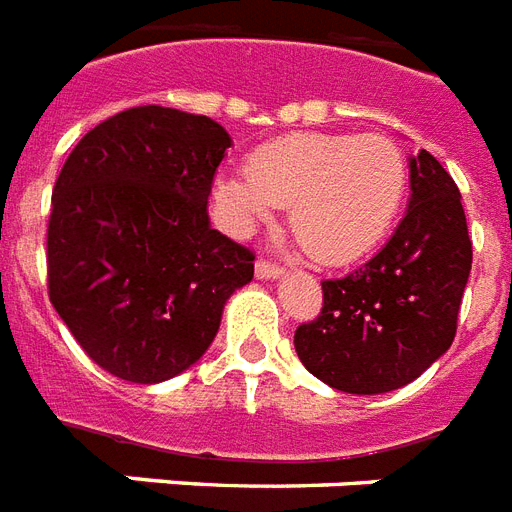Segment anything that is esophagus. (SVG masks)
<instances>
[{
  "label": "esophagus",
  "instance_id": "1",
  "mask_svg": "<svg viewBox=\"0 0 512 512\" xmlns=\"http://www.w3.org/2000/svg\"><path fill=\"white\" fill-rule=\"evenodd\" d=\"M256 275H259L261 280H275V277L285 275V269H282L280 264H275V261L259 259L256 261Z\"/></svg>",
  "mask_w": 512,
  "mask_h": 512
}]
</instances>
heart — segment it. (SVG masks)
Segmentation results:
<instances>
[{
	"mask_svg": "<svg viewBox=\"0 0 512 512\" xmlns=\"http://www.w3.org/2000/svg\"><path fill=\"white\" fill-rule=\"evenodd\" d=\"M404 195L407 161L383 134H285L256 147L248 171L216 182V200L235 230L290 206V230L320 264H346L372 251Z\"/></svg>",
	"mask_w": 512,
	"mask_h": 512,
	"instance_id": "1",
	"label": "heart"
}]
</instances>
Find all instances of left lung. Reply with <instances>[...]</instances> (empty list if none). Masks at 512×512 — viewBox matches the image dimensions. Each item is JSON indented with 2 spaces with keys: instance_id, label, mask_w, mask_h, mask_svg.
I'll list each match as a JSON object with an SVG mask.
<instances>
[{
  "instance_id": "1",
  "label": "left lung",
  "mask_w": 512,
  "mask_h": 512,
  "mask_svg": "<svg viewBox=\"0 0 512 512\" xmlns=\"http://www.w3.org/2000/svg\"><path fill=\"white\" fill-rule=\"evenodd\" d=\"M410 206L367 264L322 282V309L298 325V359L346 394H386L420 378L457 333L473 264L460 190L428 150L410 158Z\"/></svg>"
}]
</instances>
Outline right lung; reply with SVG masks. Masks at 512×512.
<instances>
[{
  "label": "right lung",
  "mask_w": 512,
  "mask_h": 512,
  "mask_svg": "<svg viewBox=\"0 0 512 512\" xmlns=\"http://www.w3.org/2000/svg\"><path fill=\"white\" fill-rule=\"evenodd\" d=\"M232 145L224 126L177 108L121 110L81 137L52 190L49 301L94 365L161 383L214 341L253 251L208 224Z\"/></svg>",
  "instance_id": "add662e5"
}]
</instances>
